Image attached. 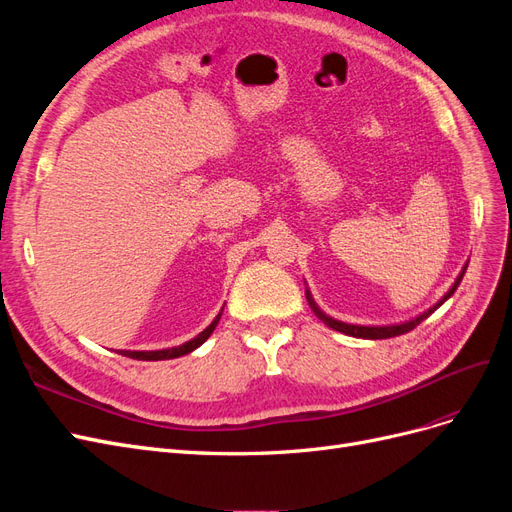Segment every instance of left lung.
Masks as SVG:
<instances>
[{
    "label": "left lung",
    "instance_id": "left-lung-1",
    "mask_svg": "<svg viewBox=\"0 0 512 512\" xmlns=\"http://www.w3.org/2000/svg\"><path fill=\"white\" fill-rule=\"evenodd\" d=\"M466 269L468 267H463V271H461V275L457 277V282L453 284V288L448 290L446 294H444V299L440 301V303H436L433 305L431 309H427V312L423 314V316H418V318H414V320H410V322H404V324H393V327H359V324H346V322H339V320H333V318H329L327 314L324 312H320L318 309V305L314 303V299H312V294H309V290H305V294H307V303H309V307L314 309V314L327 324V327H331V329H335V331H339V333H346V335H352V337H363V339H386V337H395V335H404V333H408V331H412V329H416L418 324H421L427 316H431L433 312H436V309L451 297V294L457 290V286H459V282H461V277H463V273H466Z\"/></svg>",
    "mask_w": 512,
    "mask_h": 512
}]
</instances>
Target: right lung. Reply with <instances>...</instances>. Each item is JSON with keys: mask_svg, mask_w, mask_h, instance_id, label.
Returning a JSON list of instances; mask_svg holds the SVG:
<instances>
[{"mask_svg": "<svg viewBox=\"0 0 512 512\" xmlns=\"http://www.w3.org/2000/svg\"><path fill=\"white\" fill-rule=\"evenodd\" d=\"M220 316H222V314H218V318H215L203 333H198L194 339H190V342H185V344L179 346V348L151 350V352H130V350H121V354H123V356H130V359H138V361H166V359H177V356L188 354V352L196 350L200 344H205L207 337L213 333V329L218 327Z\"/></svg>", "mask_w": 512, "mask_h": 512, "instance_id": "1", "label": "right lung"}]
</instances>
